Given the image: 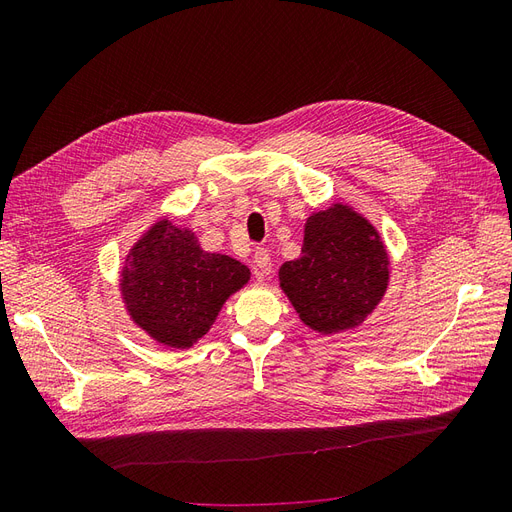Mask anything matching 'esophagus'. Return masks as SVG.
<instances>
[{"mask_svg":"<svg viewBox=\"0 0 512 512\" xmlns=\"http://www.w3.org/2000/svg\"><path fill=\"white\" fill-rule=\"evenodd\" d=\"M254 267H256L258 280H262V277H267L271 273V256L267 250H262V247L254 254Z\"/></svg>","mask_w":512,"mask_h":512,"instance_id":"esophagus-1","label":"esophagus"}]
</instances>
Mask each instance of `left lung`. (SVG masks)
<instances>
[{
    "mask_svg": "<svg viewBox=\"0 0 512 512\" xmlns=\"http://www.w3.org/2000/svg\"><path fill=\"white\" fill-rule=\"evenodd\" d=\"M277 280L307 329L337 335L374 314L391 282V256L363 213L333 203L305 220L301 256L284 262Z\"/></svg>",
    "mask_w": 512,
    "mask_h": 512,
    "instance_id": "left-lung-1",
    "label": "left lung"
}]
</instances>
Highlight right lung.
Listing matches in <instances>:
<instances>
[{
	"mask_svg": "<svg viewBox=\"0 0 512 512\" xmlns=\"http://www.w3.org/2000/svg\"><path fill=\"white\" fill-rule=\"evenodd\" d=\"M250 277L243 262L203 250L192 228L162 215L132 243L117 286L134 327L164 348L188 350Z\"/></svg>",
	"mask_w": 512,
	"mask_h": 512,
	"instance_id": "right-lung-1",
	"label": "right lung"
}]
</instances>
